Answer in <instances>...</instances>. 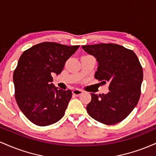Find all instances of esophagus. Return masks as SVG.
Returning a JSON list of instances; mask_svg holds the SVG:
<instances>
[{
	"label": "esophagus",
	"mask_w": 156,
	"mask_h": 156,
	"mask_svg": "<svg viewBox=\"0 0 156 156\" xmlns=\"http://www.w3.org/2000/svg\"><path fill=\"white\" fill-rule=\"evenodd\" d=\"M73 94L76 96H78V95H80V94H82V91L80 90V89H76L73 91Z\"/></svg>",
	"instance_id": "34e87169"
}]
</instances>
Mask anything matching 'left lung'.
<instances>
[{"label": "left lung", "mask_w": 156, "mask_h": 156, "mask_svg": "<svg viewBox=\"0 0 156 156\" xmlns=\"http://www.w3.org/2000/svg\"><path fill=\"white\" fill-rule=\"evenodd\" d=\"M82 48L98 61L94 78L109 83L106 94L91 93L87 112L103 124H117L129 115L140 98L143 70L139 58L133 51L117 44L83 45Z\"/></svg>", "instance_id": "8db88e82"}]
</instances>
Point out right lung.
<instances>
[{"instance_id":"1","label":"right lung","mask_w":156,"mask_h":156,"mask_svg":"<svg viewBox=\"0 0 156 156\" xmlns=\"http://www.w3.org/2000/svg\"><path fill=\"white\" fill-rule=\"evenodd\" d=\"M79 45L42 42L25 51L14 71L15 100L34 124L47 126L63 117L72 98L70 89L54 87L52 73H62L65 62Z\"/></svg>"}]
</instances>
